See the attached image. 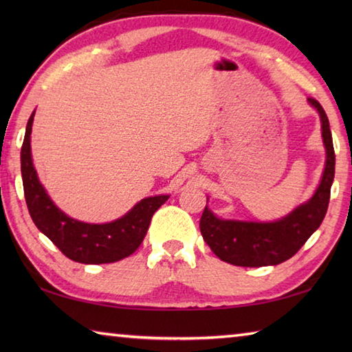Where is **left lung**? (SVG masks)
Masks as SVG:
<instances>
[{
	"label": "left lung",
	"mask_w": 352,
	"mask_h": 352,
	"mask_svg": "<svg viewBox=\"0 0 352 352\" xmlns=\"http://www.w3.org/2000/svg\"><path fill=\"white\" fill-rule=\"evenodd\" d=\"M307 102L318 111L326 148L324 170L318 188L307 201L273 222L220 219L206 205L200 219V231L204 241L219 259L239 267L278 265L290 259L305 245L323 222L336 174V153L329 119L323 107L312 98H309Z\"/></svg>",
	"instance_id": "left-lung-1"
}]
</instances>
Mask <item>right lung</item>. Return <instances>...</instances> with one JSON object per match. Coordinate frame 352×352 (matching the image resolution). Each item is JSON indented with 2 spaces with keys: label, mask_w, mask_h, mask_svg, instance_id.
<instances>
[{
  "label": "right lung",
  "mask_w": 352,
  "mask_h": 352,
  "mask_svg": "<svg viewBox=\"0 0 352 352\" xmlns=\"http://www.w3.org/2000/svg\"><path fill=\"white\" fill-rule=\"evenodd\" d=\"M32 111L21 146V177L29 214L37 228L71 261L80 264H109L136 252L151 225L153 212L169 195H153L138 201L122 217L107 223H87L69 217L47 195L32 163Z\"/></svg>",
  "instance_id": "add662e5"
}]
</instances>
